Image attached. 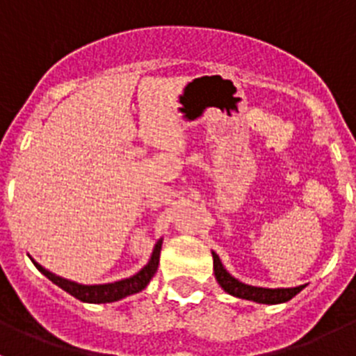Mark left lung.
Segmentation results:
<instances>
[{"label": "left lung", "mask_w": 356, "mask_h": 356, "mask_svg": "<svg viewBox=\"0 0 356 356\" xmlns=\"http://www.w3.org/2000/svg\"><path fill=\"white\" fill-rule=\"evenodd\" d=\"M213 257V275H216L217 284L221 285L222 291L228 294L241 298V300H250L254 303H264V305H276V303H285V301L292 300L300 291H303L305 285L300 287H291V289H266V287H253V285H246L238 282L237 278L229 275L221 264L219 257L212 251Z\"/></svg>", "instance_id": "1"}]
</instances>
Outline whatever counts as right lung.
Returning a JSON list of instances; mask_svg holds the SVG:
<instances>
[{"mask_svg":"<svg viewBox=\"0 0 356 356\" xmlns=\"http://www.w3.org/2000/svg\"><path fill=\"white\" fill-rule=\"evenodd\" d=\"M160 250H162V238L155 244L153 248V253H151V259L146 266L140 269L137 275L130 276V278L119 280L114 284H102V285H81L76 282H71V280H65L62 276H56L55 273L48 271L46 267L40 266L39 262L31 259L33 266L42 273L48 280H51L53 284L58 285L60 289H64L65 292H69L71 296H74L76 300L83 301V303H112V301H119L122 298H127L130 294H137L143 289H146V285L149 284V280L155 276L156 269H159V260H160Z\"/></svg>","mask_w":356,"mask_h":356,"instance_id":"obj_1","label":"right lung"}]
</instances>
